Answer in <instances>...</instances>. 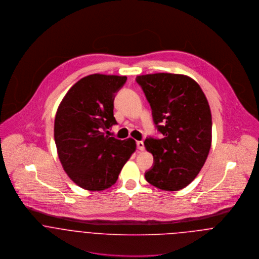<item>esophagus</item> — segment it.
<instances>
[{
    "mask_svg": "<svg viewBox=\"0 0 259 259\" xmlns=\"http://www.w3.org/2000/svg\"><path fill=\"white\" fill-rule=\"evenodd\" d=\"M137 148H138V149H140V150H144V149H145V145H144V143H143L142 141L137 142Z\"/></svg>",
    "mask_w": 259,
    "mask_h": 259,
    "instance_id": "obj_1",
    "label": "esophagus"
}]
</instances>
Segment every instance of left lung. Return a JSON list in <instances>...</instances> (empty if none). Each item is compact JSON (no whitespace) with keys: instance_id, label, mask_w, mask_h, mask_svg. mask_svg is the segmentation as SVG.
<instances>
[{"instance_id":"8db88e82","label":"left lung","mask_w":259,"mask_h":259,"mask_svg":"<svg viewBox=\"0 0 259 259\" xmlns=\"http://www.w3.org/2000/svg\"><path fill=\"white\" fill-rule=\"evenodd\" d=\"M163 138L148 137L145 146L153 164L145 178L168 191L189 185L203 166L211 146V112L196 81L184 74H144L136 78Z\"/></svg>"}]
</instances>
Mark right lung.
Returning <instances> with one entry per match:
<instances>
[{
  "label": "right lung",
  "mask_w": 259,
  "mask_h": 259,
  "mask_svg": "<svg viewBox=\"0 0 259 259\" xmlns=\"http://www.w3.org/2000/svg\"><path fill=\"white\" fill-rule=\"evenodd\" d=\"M125 81L126 76H84L69 90L57 111L54 133L59 158L70 179L87 190L114 185L136 150L133 139L108 136L117 123L114 97Z\"/></svg>",
  "instance_id": "add662e5"
}]
</instances>
